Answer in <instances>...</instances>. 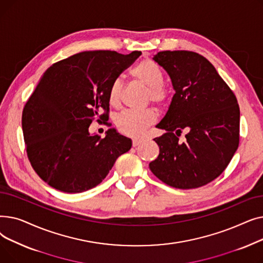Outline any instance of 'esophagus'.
<instances>
[{"label": "esophagus", "instance_id": "34e87169", "mask_svg": "<svg viewBox=\"0 0 263 263\" xmlns=\"http://www.w3.org/2000/svg\"><path fill=\"white\" fill-rule=\"evenodd\" d=\"M142 143H143V141H142V140H139V139H134V140L132 141L133 147H137V146H139V145L142 144Z\"/></svg>", "mask_w": 263, "mask_h": 263}]
</instances>
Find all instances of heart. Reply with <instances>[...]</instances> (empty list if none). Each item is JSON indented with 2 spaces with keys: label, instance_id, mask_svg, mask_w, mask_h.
<instances>
[{
  "label": "heart",
  "instance_id": "1",
  "mask_svg": "<svg viewBox=\"0 0 263 263\" xmlns=\"http://www.w3.org/2000/svg\"><path fill=\"white\" fill-rule=\"evenodd\" d=\"M131 78L146 87L144 103H155L159 107L167 106L172 99V90L163 82L162 69L153 60L145 59L136 63L130 71ZM123 95V83L115 79L108 88L107 99L113 107H118ZM157 120V112L153 107L141 110H124L117 115L115 122L120 133L127 136H141L145 130Z\"/></svg>",
  "mask_w": 263,
  "mask_h": 263
}]
</instances>
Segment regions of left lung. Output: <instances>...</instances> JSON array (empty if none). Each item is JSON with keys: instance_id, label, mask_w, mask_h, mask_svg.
<instances>
[{"instance_id": "left-lung-1", "label": "left lung", "mask_w": 263, "mask_h": 263, "mask_svg": "<svg viewBox=\"0 0 263 263\" xmlns=\"http://www.w3.org/2000/svg\"><path fill=\"white\" fill-rule=\"evenodd\" d=\"M155 62L165 69L176 93L157 124L166 133L154 140L158 158L154 175L170 186L189 190L213 181L228 166L240 140V107L236 95L214 66L192 51H161ZM183 130L184 142L178 141Z\"/></svg>"}]
</instances>
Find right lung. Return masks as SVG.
Wrapping results in <instances>:
<instances>
[{"mask_svg":"<svg viewBox=\"0 0 263 263\" xmlns=\"http://www.w3.org/2000/svg\"><path fill=\"white\" fill-rule=\"evenodd\" d=\"M142 54L85 51L49 67L22 112L27 158L37 175L65 193H81L102 182L132 142L114 129L90 135V123L107 124L108 88Z\"/></svg>","mask_w":263,"mask_h":263,"instance_id":"obj_1","label":"right lung"}]
</instances>
